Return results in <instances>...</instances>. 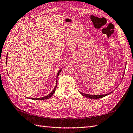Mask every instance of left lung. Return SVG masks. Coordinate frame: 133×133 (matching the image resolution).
Instances as JSON below:
<instances>
[{"label": "left lung", "instance_id": "obj_1", "mask_svg": "<svg viewBox=\"0 0 133 133\" xmlns=\"http://www.w3.org/2000/svg\"><path fill=\"white\" fill-rule=\"evenodd\" d=\"M125 68H126V66ZM124 72H125V71H124ZM112 92H111L110 93H108L107 94H102V95H90V94H85V93H83L82 92H79V93H80L81 94H82V95H83V96L86 97L87 98H89V99H96L102 98L103 97H104L105 96H107V95H108L110 94L111 93H112Z\"/></svg>", "mask_w": 133, "mask_h": 133}]
</instances>
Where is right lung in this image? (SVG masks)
<instances>
[{"instance_id": "obj_1", "label": "right lung", "mask_w": 133, "mask_h": 133, "mask_svg": "<svg viewBox=\"0 0 133 133\" xmlns=\"http://www.w3.org/2000/svg\"><path fill=\"white\" fill-rule=\"evenodd\" d=\"M8 54H7V56H6V64H7V59H8ZM62 70V69H60L59 71H58V73H57V81H56V86H55V88L53 89V91L49 94H48L47 95H46V96H45V97H41V98H29V99H32V100H45V99H49V98H51L53 95H54V93L55 92V91H56V87H57V78H58V76H59V73L61 72V71Z\"/></svg>"}]
</instances>
